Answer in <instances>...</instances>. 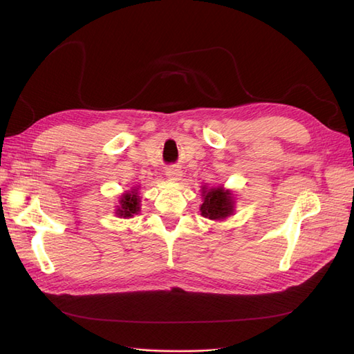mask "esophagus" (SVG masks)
I'll return each instance as SVG.
<instances>
[{
    "label": "esophagus",
    "mask_w": 354,
    "mask_h": 354,
    "mask_svg": "<svg viewBox=\"0 0 354 354\" xmlns=\"http://www.w3.org/2000/svg\"><path fill=\"white\" fill-rule=\"evenodd\" d=\"M165 176L173 180V181H178L181 178V176H183V173H181V169L178 167H168L167 171H165Z\"/></svg>",
    "instance_id": "34e87169"
}]
</instances>
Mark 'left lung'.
<instances>
[{
    "label": "left lung",
    "instance_id": "left-lung-1",
    "mask_svg": "<svg viewBox=\"0 0 354 354\" xmlns=\"http://www.w3.org/2000/svg\"><path fill=\"white\" fill-rule=\"evenodd\" d=\"M203 202L201 205V214L209 220H224L233 214L234 201L230 190L218 187H202Z\"/></svg>",
    "mask_w": 354,
    "mask_h": 354
}]
</instances>
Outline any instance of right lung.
Wrapping results in <instances>:
<instances>
[{
    "instance_id": "obj_1",
    "label": "right lung",
    "mask_w": 354,
    "mask_h": 354,
    "mask_svg": "<svg viewBox=\"0 0 354 354\" xmlns=\"http://www.w3.org/2000/svg\"><path fill=\"white\" fill-rule=\"evenodd\" d=\"M140 211V196H138L137 187L120 198V205L116 208V216L121 218H130L134 214Z\"/></svg>"
}]
</instances>
